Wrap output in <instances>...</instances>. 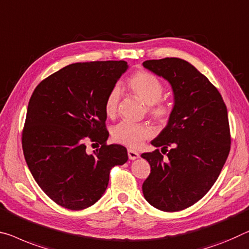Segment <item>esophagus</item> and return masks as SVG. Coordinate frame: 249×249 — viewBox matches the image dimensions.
Returning <instances> with one entry per match:
<instances>
[{"instance_id":"1","label":"esophagus","mask_w":249,"mask_h":249,"mask_svg":"<svg viewBox=\"0 0 249 249\" xmlns=\"http://www.w3.org/2000/svg\"><path fill=\"white\" fill-rule=\"evenodd\" d=\"M128 156H129V159H131V160H135L137 158H139V154H138L137 151L132 150V149H129V150H128Z\"/></svg>"}]
</instances>
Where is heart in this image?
I'll list each match as a JSON object with an SVG mask.
<instances>
[{"mask_svg":"<svg viewBox=\"0 0 249 249\" xmlns=\"http://www.w3.org/2000/svg\"><path fill=\"white\" fill-rule=\"evenodd\" d=\"M127 88L136 98L146 105V112L156 124H164L173 113V106L161 99L163 83L158 76L144 70H138L127 79ZM120 101V90L113 87L107 94L105 112L109 118L116 117ZM152 136V129L147 124L121 122L112 129V138L117 143L129 148H138Z\"/></svg>","mask_w":249,"mask_h":249,"instance_id":"heart-1","label":"heart"}]
</instances>
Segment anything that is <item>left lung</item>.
Here are the masks:
<instances>
[{
    "mask_svg": "<svg viewBox=\"0 0 249 249\" xmlns=\"http://www.w3.org/2000/svg\"><path fill=\"white\" fill-rule=\"evenodd\" d=\"M144 68L170 82L175 107L167 127L141 155L150 164L142 183L146 200L162 212H179L199 201L223 169L231 150L226 105L207 76L178 58L147 60Z\"/></svg>",
    "mask_w": 249,
    "mask_h": 249,
    "instance_id": "left-lung-1",
    "label": "left lung"
}]
</instances>
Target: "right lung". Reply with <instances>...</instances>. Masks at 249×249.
<instances>
[{
    "instance_id": "obj_1",
    "label": "right lung",
    "mask_w": 249,
    "mask_h": 249,
    "mask_svg": "<svg viewBox=\"0 0 249 249\" xmlns=\"http://www.w3.org/2000/svg\"><path fill=\"white\" fill-rule=\"evenodd\" d=\"M127 68L125 61L73 63L33 91L22 130L23 154L37 185L64 208L95 204L108 187L110 170L127 162V149L107 143L105 112L107 94ZM90 141L101 144L91 155Z\"/></svg>"
}]
</instances>
